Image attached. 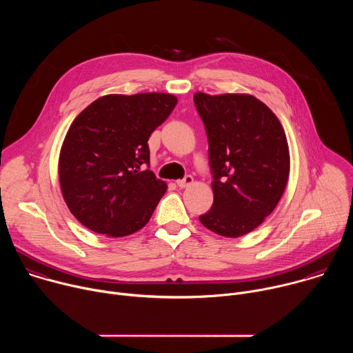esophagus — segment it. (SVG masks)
I'll return each instance as SVG.
<instances>
[{"label": "esophagus", "instance_id": "esophagus-1", "mask_svg": "<svg viewBox=\"0 0 353 353\" xmlns=\"http://www.w3.org/2000/svg\"><path fill=\"white\" fill-rule=\"evenodd\" d=\"M194 183V179H192V176H185L183 180H177L176 181V184L180 187V188H185V187H188V185H191Z\"/></svg>", "mask_w": 353, "mask_h": 353}]
</instances>
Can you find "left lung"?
I'll return each instance as SVG.
<instances>
[{
	"label": "left lung",
	"mask_w": 353,
	"mask_h": 353,
	"mask_svg": "<svg viewBox=\"0 0 353 353\" xmlns=\"http://www.w3.org/2000/svg\"><path fill=\"white\" fill-rule=\"evenodd\" d=\"M194 103L214 176V204L199 221L219 236H244L264 222L285 191L290 170L285 131L253 94L196 92Z\"/></svg>",
	"instance_id": "8db88e82"
}]
</instances>
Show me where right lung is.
Wrapping results in <instances>:
<instances>
[{
  "label": "right lung",
  "instance_id": "right-lung-1",
  "mask_svg": "<svg viewBox=\"0 0 353 353\" xmlns=\"http://www.w3.org/2000/svg\"><path fill=\"white\" fill-rule=\"evenodd\" d=\"M170 93L106 94L72 121L59 159L61 192L88 229L123 237L142 229L168 184L150 172L148 139L172 113Z\"/></svg>",
  "mask_w": 353,
  "mask_h": 353
}]
</instances>
